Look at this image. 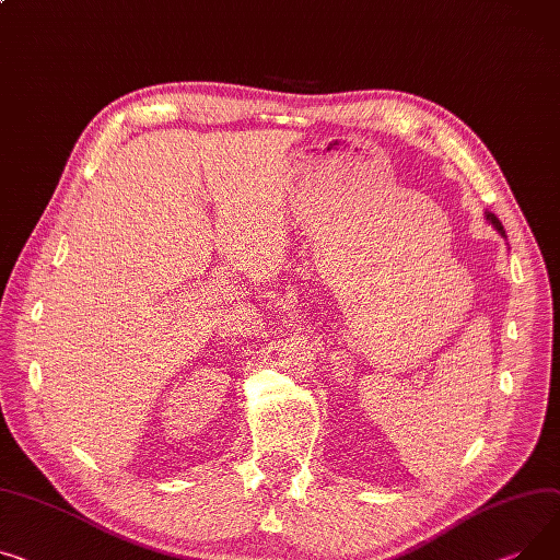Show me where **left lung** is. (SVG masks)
Masks as SVG:
<instances>
[{"label":"left lung","mask_w":560,"mask_h":560,"mask_svg":"<svg viewBox=\"0 0 560 560\" xmlns=\"http://www.w3.org/2000/svg\"><path fill=\"white\" fill-rule=\"evenodd\" d=\"M487 220H489L491 225H493V228H495V230H498V232L504 236V228H502V222H500V220H498L493 213H487Z\"/></svg>","instance_id":"1"}]
</instances>
